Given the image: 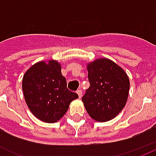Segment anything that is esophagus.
Returning a JSON list of instances; mask_svg holds the SVG:
<instances>
[{
	"label": "esophagus",
	"mask_w": 156,
	"mask_h": 156,
	"mask_svg": "<svg viewBox=\"0 0 156 156\" xmlns=\"http://www.w3.org/2000/svg\"><path fill=\"white\" fill-rule=\"evenodd\" d=\"M77 94H78V97H79V98H81L82 94H83V91H82L81 89H78V91H77Z\"/></svg>",
	"instance_id": "1"
}]
</instances>
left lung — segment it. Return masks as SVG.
I'll return each instance as SVG.
<instances>
[{
    "label": "left lung",
    "mask_w": 156,
    "mask_h": 156,
    "mask_svg": "<svg viewBox=\"0 0 156 156\" xmlns=\"http://www.w3.org/2000/svg\"><path fill=\"white\" fill-rule=\"evenodd\" d=\"M90 86L82 98L89 116L98 122L114 119L124 108L129 80L122 68L107 58L88 65Z\"/></svg>",
    "instance_id": "1"
}]
</instances>
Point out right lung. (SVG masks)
<instances>
[{"mask_svg": "<svg viewBox=\"0 0 156 156\" xmlns=\"http://www.w3.org/2000/svg\"><path fill=\"white\" fill-rule=\"evenodd\" d=\"M27 105L36 117L46 123H54L68 111L73 100L78 98L68 90L61 65L51 60L39 62L29 68L22 79Z\"/></svg>", "mask_w": 156, "mask_h": 156, "instance_id": "right-lung-1", "label": "right lung"}]
</instances>
